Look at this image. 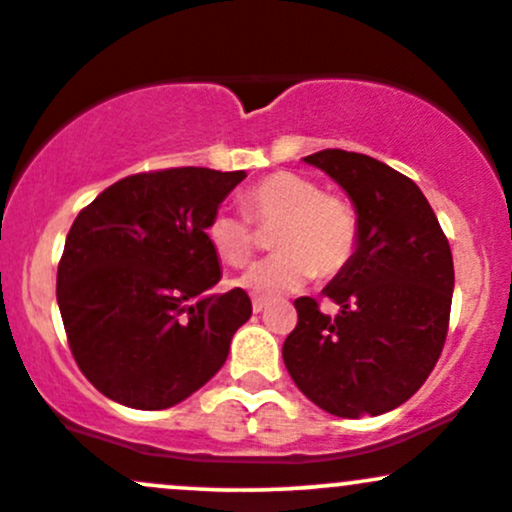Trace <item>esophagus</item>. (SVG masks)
I'll list each match as a JSON object with an SVG mask.
<instances>
[{
	"instance_id": "1",
	"label": "esophagus",
	"mask_w": 512,
	"mask_h": 512,
	"mask_svg": "<svg viewBox=\"0 0 512 512\" xmlns=\"http://www.w3.org/2000/svg\"><path fill=\"white\" fill-rule=\"evenodd\" d=\"M266 305H268V300H263V298H254V302H251V307H254L256 315H258V312L266 310Z\"/></svg>"
}]
</instances>
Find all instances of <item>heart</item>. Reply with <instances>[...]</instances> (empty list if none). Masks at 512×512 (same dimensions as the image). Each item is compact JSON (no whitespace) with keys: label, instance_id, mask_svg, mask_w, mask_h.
<instances>
[{"label":"heart","instance_id":"1","mask_svg":"<svg viewBox=\"0 0 512 512\" xmlns=\"http://www.w3.org/2000/svg\"><path fill=\"white\" fill-rule=\"evenodd\" d=\"M241 205L258 227L279 224L273 234L278 254L236 278V285L256 298L295 293L315 273L320 278L337 276L349 266L359 244L354 207L344 197L322 192L320 183L307 175L288 170L266 175L244 190ZM248 220L222 207L207 222L205 234L214 256L232 268L244 266L254 254L256 234Z\"/></svg>","mask_w":512,"mask_h":512}]
</instances>
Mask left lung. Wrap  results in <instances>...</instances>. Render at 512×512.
<instances>
[{"instance_id":"8db88e82","label":"left lung","mask_w":512,"mask_h":512,"mask_svg":"<svg viewBox=\"0 0 512 512\" xmlns=\"http://www.w3.org/2000/svg\"><path fill=\"white\" fill-rule=\"evenodd\" d=\"M302 161L349 195L359 244L349 266L324 285L339 305L324 315L298 298V327L283 344L290 378L337 417L383 415L432 373L447 339L454 293L449 241L422 190L376 158L327 148Z\"/></svg>"}]
</instances>
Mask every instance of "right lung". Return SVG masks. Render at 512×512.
I'll return each instance as SVG.
<instances>
[{
    "instance_id": "1",
    "label": "right lung",
    "mask_w": 512,
    "mask_h": 512,
    "mask_svg": "<svg viewBox=\"0 0 512 512\" xmlns=\"http://www.w3.org/2000/svg\"><path fill=\"white\" fill-rule=\"evenodd\" d=\"M244 170L168 168L109 185L75 217L58 263V307L80 371L136 410L190 398L224 366L251 317L222 278L207 222Z\"/></svg>"
}]
</instances>
